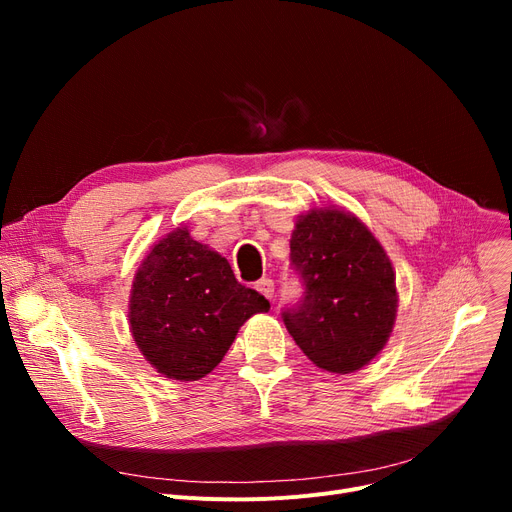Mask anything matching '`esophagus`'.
<instances>
[{
    "mask_svg": "<svg viewBox=\"0 0 512 512\" xmlns=\"http://www.w3.org/2000/svg\"><path fill=\"white\" fill-rule=\"evenodd\" d=\"M255 288L263 294L265 299H274V280H270V278H261L257 284H255Z\"/></svg>",
    "mask_w": 512,
    "mask_h": 512,
    "instance_id": "esophagus-1",
    "label": "esophagus"
}]
</instances>
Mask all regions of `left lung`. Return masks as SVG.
Listing matches in <instances>:
<instances>
[{
  "label": "left lung",
  "instance_id": "1",
  "mask_svg": "<svg viewBox=\"0 0 512 512\" xmlns=\"http://www.w3.org/2000/svg\"><path fill=\"white\" fill-rule=\"evenodd\" d=\"M290 265L303 284L284 326L321 369L353 373L390 338L398 297L392 263L355 215L315 209L297 222Z\"/></svg>",
  "mask_w": 512,
  "mask_h": 512
}]
</instances>
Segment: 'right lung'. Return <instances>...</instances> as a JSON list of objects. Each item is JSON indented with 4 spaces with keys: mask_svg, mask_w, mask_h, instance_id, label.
I'll list each match as a JSON object with an SVG mask.
<instances>
[{
    "mask_svg": "<svg viewBox=\"0 0 512 512\" xmlns=\"http://www.w3.org/2000/svg\"><path fill=\"white\" fill-rule=\"evenodd\" d=\"M267 309L263 294L242 286L222 255L178 228L141 263L128 317L134 342L161 375L195 382L218 367L238 328Z\"/></svg>",
    "mask_w": 512,
    "mask_h": 512,
    "instance_id": "1",
    "label": "right lung"
}]
</instances>
